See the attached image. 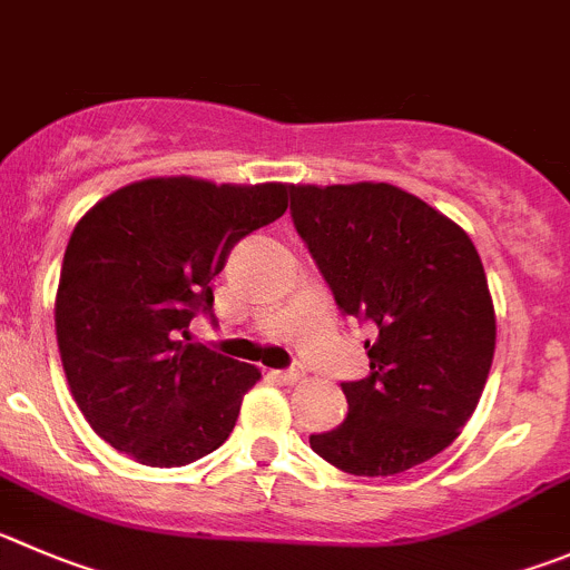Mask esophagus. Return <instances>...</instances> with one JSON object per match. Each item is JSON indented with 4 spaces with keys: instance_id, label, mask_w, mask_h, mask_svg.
<instances>
[{
    "instance_id": "esophagus-1",
    "label": "esophagus",
    "mask_w": 570,
    "mask_h": 570,
    "mask_svg": "<svg viewBox=\"0 0 570 570\" xmlns=\"http://www.w3.org/2000/svg\"><path fill=\"white\" fill-rule=\"evenodd\" d=\"M273 376H275V380L286 382V385H295V382L301 380V376H303V371H301V368H289V371H273Z\"/></svg>"
}]
</instances>
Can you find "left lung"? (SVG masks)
Returning <instances> with one entry per match:
<instances>
[{"instance_id":"obj_1","label":"left lung","mask_w":570,"mask_h":570,"mask_svg":"<svg viewBox=\"0 0 570 570\" xmlns=\"http://www.w3.org/2000/svg\"><path fill=\"white\" fill-rule=\"evenodd\" d=\"M292 219L345 315L374 323L348 416L309 435L348 475L385 478L459 439L494 357V303L472 238L387 183L292 185Z\"/></svg>"}]
</instances>
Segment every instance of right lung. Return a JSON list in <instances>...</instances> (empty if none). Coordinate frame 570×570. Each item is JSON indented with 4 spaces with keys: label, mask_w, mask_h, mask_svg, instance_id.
Segmentation results:
<instances>
[{
    "label": "right lung",
    "mask_w": 570,
    "mask_h": 570,
    "mask_svg": "<svg viewBox=\"0 0 570 570\" xmlns=\"http://www.w3.org/2000/svg\"><path fill=\"white\" fill-rule=\"evenodd\" d=\"M289 185L151 177L89 207L69 236L56 337L95 433L146 466H185L236 428L261 371L188 343L238 238L284 216Z\"/></svg>",
    "instance_id": "1"
}]
</instances>
